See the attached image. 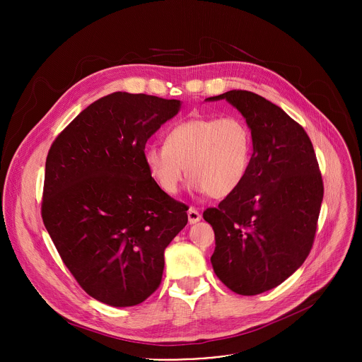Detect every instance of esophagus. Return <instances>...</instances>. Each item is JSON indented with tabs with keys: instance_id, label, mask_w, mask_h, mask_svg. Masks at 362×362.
Returning a JSON list of instances; mask_svg holds the SVG:
<instances>
[{
	"instance_id": "34e87169",
	"label": "esophagus",
	"mask_w": 362,
	"mask_h": 362,
	"mask_svg": "<svg viewBox=\"0 0 362 362\" xmlns=\"http://www.w3.org/2000/svg\"><path fill=\"white\" fill-rule=\"evenodd\" d=\"M187 219H189V223L193 225V223H196V222H199L202 219V215L197 212L196 208H190L187 211Z\"/></svg>"
}]
</instances>
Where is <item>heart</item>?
I'll list each match as a JSON object with an SVG mask.
<instances>
[{
  "mask_svg": "<svg viewBox=\"0 0 362 362\" xmlns=\"http://www.w3.org/2000/svg\"><path fill=\"white\" fill-rule=\"evenodd\" d=\"M253 136L245 119L196 117L175 124L165 146L150 144L144 163L159 187L175 194L189 173L193 185L214 199L232 194L252 162Z\"/></svg>",
  "mask_w": 362,
  "mask_h": 362,
  "instance_id": "1",
  "label": "heart"
}]
</instances>
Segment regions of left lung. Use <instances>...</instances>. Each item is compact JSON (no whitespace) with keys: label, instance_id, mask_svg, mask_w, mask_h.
I'll return each instance as SVG.
<instances>
[{"label":"left lung","instance_id":"left-lung-1","mask_svg":"<svg viewBox=\"0 0 362 362\" xmlns=\"http://www.w3.org/2000/svg\"><path fill=\"white\" fill-rule=\"evenodd\" d=\"M222 98L252 130V162L243 183L203 219L215 232L216 276L239 295H257L281 285L311 252L324 183L311 139L281 107L246 90L206 100Z\"/></svg>","mask_w":362,"mask_h":362}]
</instances>
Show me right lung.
<instances>
[{
	"mask_svg": "<svg viewBox=\"0 0 362 362\" xmlns=\"http://www.w3.org/2000/svg\"><path fill=\"white\" fill-rule=\"evenodd\" d=\"M179 100L116 91L84 109L51 144L41 216L64 265L94 299L133 306L162 282L165 249L187 206L151 177L147 139Z\"/></svg>",
	"mask_w": 362,
	"mask_h": 362,
	"instance_id": "1",
	"label": "right lung"
}]
</instances>
